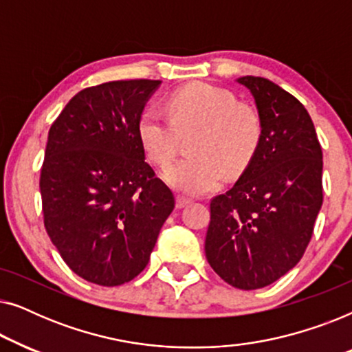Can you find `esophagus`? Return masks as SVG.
Instances as JSON below:
<instances>
[{
    "instance_id": "esophagus-1",
    "label": "esophagus",
    "mask_w": 352,
    "mask_h": 352,
    "mask_svg": "<svg viewBox=\"0 0 352 352\" xmlns=\"http://www.w3.org/2000/svg\"><path fill=\"white\" fill-rule=\"evenodd\" d=\"M190 204H192V200L187 199V197H182V195L176 197V206H177V208H184V206L190 205Z\"/></svg>"
}]
</instances>
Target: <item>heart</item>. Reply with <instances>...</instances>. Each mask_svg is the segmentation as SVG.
<instances>
[{"label":"heart","instance_id":"b5f03b06","mask_svg":"<svg viewBox=\"0 0 352 352\" xmlns=\"http://www.w3.org/2000/svg\"><path fill=\"white\" fill-rule=\"evenodd\" d=\"M170 115L148 107L139 120V138L148 158L166 165L176 155L181 136L192 131L194 155L166 166L163 181L187 195L208 194L223 184L226 173L239 176L247 170L263 136L256 110L239 104L230 91L210 83L177 89L168 99Z\"/></svg>","mask_w":352,"mask_h":352}]
</instances>
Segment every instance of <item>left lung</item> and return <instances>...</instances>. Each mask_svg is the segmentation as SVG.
Listing matches in <instances>:
<instances>
[{
    "mask_svg": "<svg viewBox=\"0 0 352 352\" xmlns=\"http://www.w3.org/2000/svg\"><path fill=\"white\" fill-rule=\"evenodd\" d=\"M252 93L263 136L252 163L210 204L205 254L240 290L271 285L300 261L322 200V148L300 100L263 76H240Z\"/></svg>",
    "mask_w": 352,
    "mask_h": 352,
    "instance_id": "left-lung-1",
    "label": "left lung"
}]
</instances>
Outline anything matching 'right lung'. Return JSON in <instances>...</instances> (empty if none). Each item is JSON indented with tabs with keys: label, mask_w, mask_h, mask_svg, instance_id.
<instances>
[{
	"label": "right lung",
	"mask_w": 352,
	"mask_h": 352,
	"mask_svg": "<svg viewBox=\"0 0 352 352\" xmlns=\"http://www.w3.org/2000/svg\"><path fill=\"white\" fill-rule=\"evenodd\" d=\"M162 81H109L80 91L50 129L40 190L45 228L76 276L102 287L146 269L175 208L146 163L139 120Z\"/></svg>",
	"instance_id": "add662e5"
}]
</instances>
